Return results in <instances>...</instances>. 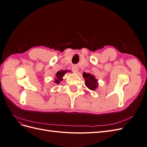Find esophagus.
<instances>
[{
  "instance_id": "obj_1",
  "label": "esophagus",
  "mask_w": 147,
  "mask_h": 147,
  "mask_svg": "<svg viewBox=\"0 0 147 147\" xmlns=\"http://www.w3.org/2000/svg\"><path fill=\"white\" fill-rule=\"evenodd\" d=\"M72 71L73 72H74L75 73H77L78 72V67H77L76 66V65H74L73 67H72Z\"/></svg>"
}]
</instances>
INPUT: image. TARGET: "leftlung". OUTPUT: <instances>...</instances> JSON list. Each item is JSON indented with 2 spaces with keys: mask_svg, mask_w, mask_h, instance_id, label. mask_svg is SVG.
<instances>
[{
  "mask_svg": "<svg viewBox=\"0 0 147 147\" xmlns=\"http://www.w3.org/2000/svg\"><path fill=\"white\" fill-rule=\"evenodd\" d=\"M83 77L85 80V85L88 88L91 90L94 91L98 86V83L94 75L89 73L83 72Z\"/></svg>",
  "mask_w": 147,
  "mask_h": 147,
  "instance_id": "obj_1",
  "label": "left lung"
}]
</instances>
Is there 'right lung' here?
I'll return each mask as SVG.
<instances>
[{
  "label": "right lung",
  "mask_w": 147,
  "mask_h": 147,
  "mask_svg": "<svg viewBox=\"0 0 147 147\" xmlns=\"http://www.w3.org/2000/svg\"><path fill=\"white\" fill-rule=\"evenodd\" d=\"M70 72V71H68V70H60L58 71L56 74V78H55V83L57 84H59L60 81L63 80V77L64 75L65 74V73Z\"/></svg>",
  "instance_id": "add662e5"
}]
</instances>
